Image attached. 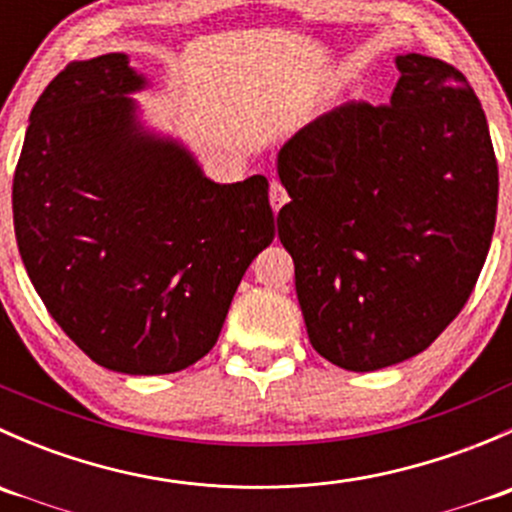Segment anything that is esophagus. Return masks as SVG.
<instances>
[{
    "label": "esophagus",
    "instance_id": "34e87169",
    "mask_svg": "<svg viewBox=\"0 0 512 512\" xmlns=\"http://www.w3.org/2000/svg\"><path fill=\"white\" fill-rule=\"evenodd\" d=\"M287 200H289V195H287V190L282 188L280 180H272V183H270V203H272V210H275V213H277V210H280L282 205L287 203Z\"/></svg>",
    "mask_w": 512,
    "mask_h": 512
}]
</instances>
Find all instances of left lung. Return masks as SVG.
<instances>
[{
  "label": "left lung",
  "mask_w": 512,
  "mask_h": 512,
  "mask_svg": "<svg viewBox=\"0 0 512 512\" xmlns=\"http://www.w3.org/2000/svg\"><path fill=\"white\" fill-rule=\"evenodd\" d=\"M389 106L344 103L280 148L277 232L312 347L347 371L421 354L458 317L488 255L498 163L466 76L396 56Z\"/></svg>",
  "instance_id": "1"
}]
</instances>
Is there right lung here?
Masks as SVG:
<instances>
[{
    "label": "right lung",
    "instance_id": "obj_1",
    "mask_svg": "<svg viewBox=\"0 0 512 512\" xmlns=\"http://www.w3.org/2000/svg\"><path fill=\"white\" fill-rule=\"evenodd\" d=\"M126 54L71 61L34 103L14 170L19 255L98 366L173 374L215 347L235 289L275 237L267 178L220 185L146 131Z\"/></svg>",
    "mask_w": 512,
    "mask_h": 512
}]
</instances>
